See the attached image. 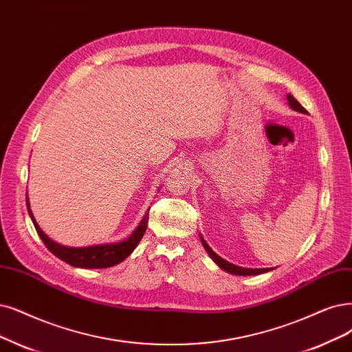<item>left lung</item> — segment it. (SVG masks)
Instances as JSON below:
<instances>
[{"label":"left lung","instance_id":"8db88e82","mask_svg":"<svg viewBox=\"0 0 352 352\" xmlns=\"http://www.w3.org/2000/svg\"><path fill=\"white\" fill-rule=\"evenodd\" d=\"M287 100H289V106L294 110V111H298V113H303V114H307L306 109L302 107V104L298 102L293 96L287 94ZM200 241L204 246V250L207 251V254L210 255V258L213 259V261L222 268L225 270L226 272H229V274H233V276H258V274H264V272H268L271 271V268H243V267H238L235 264H230L228 263L226 259H223L222 256H219L209 245H207V242L203 239V236L200 235Z\"/></svg>","mask_w":352,"mask_h":352}]
</instances>
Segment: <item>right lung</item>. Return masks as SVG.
<instances>
[{
  "label": "right lung",
  "mask_w": 352,
  "mask_h": 352,
  "mask_svg": "<svg viewBox=\"0 0 352 352\" xmlns=\"http://www.w3.org/2000/svg\"><path fill=\"white\" fill-rule=\"evenodd\" d=\"M25 203H28V210L32 217V222L38 233V236L43 241V243L47 246V250L58 256L62 261L67 264L76 267V268H109L113 265L120 264L122 261L135 251L138 243L143 238L148 228V220H149V209L146 210L145 216L142 217L136 229L132 232V235L129 238L120 241V242H113V243H100L93 246H81V248H72V246H65L55 241H52L46 233L37 225L36 219L32 213L29 197L25 196Z\"/></svg>",
  "instance_id": "obj_1"
}]
</instances>
